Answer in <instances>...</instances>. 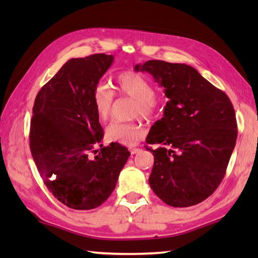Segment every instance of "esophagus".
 Returning <instances> with one entry per match:
<instances>
[{
    "label": "esophagus",
    "mask_w": 258,
    "mask_h": 258,
    "mask_svg": "<svg viewBox=\"0 0 258 258\" xmlns=\"http://www.w3.org/2000/svg\"><path fill=\"white\" fill-rule=\"evenodd\" d=\"M142 150L141 149H138V147H133V149H130V152L132 153V154H138V153H140Z\"/></svg>",
    "instance_id": "obj_1"
}]
</instances>
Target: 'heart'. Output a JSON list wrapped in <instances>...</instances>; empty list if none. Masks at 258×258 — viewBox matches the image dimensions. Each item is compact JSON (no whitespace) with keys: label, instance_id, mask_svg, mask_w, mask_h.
<instances>
[{"label":"heart","instance_id":"1","mask_svg":"<svg viewBox=\"0 0 258 258\" xmlns=\"http://www.w3.org/2000/svg\"><path fill=\"white\" fill-rule=\"evenodd\" d=\"M115 86L120 94L127 95L136 101L134 114L144 118H150L157 111L154 98V89L144 76L132 71L119 73L115 79ZM93 107L97 117L107 120L112 114L114 103V92L106 84H97L92 96ZM107 140L111 142L133 146L144 136V128L139 122H112L106 128Z\"/></svg>","mask_w":258,"mask_h":258}]
</instances>
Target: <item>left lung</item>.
Returning a JSON list of instances; mask_svg holds the SVG:
<instances>
[{
    "instance_id": "1",
    "label": "left lung",
    "mask_w": 258,
    "mask_h": 258,
    "mask_svg": "<svg viewBox=\"0 0 258 258\" xmlns=\"http://www.w3.org/2000/svg\"><path fill=\"white\" fill-rule=\"evenodd\" d=\"M134 70L150 73L168 98L146 138L157 145L146 147L154 155L151 187L169 206L199 204L221 184L236 144L233 104L189 65L151 59Z\"/></svg>"
}]
</instances>
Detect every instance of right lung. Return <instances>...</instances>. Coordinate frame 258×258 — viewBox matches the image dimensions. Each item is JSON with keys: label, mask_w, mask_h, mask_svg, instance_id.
<instances>
[{"label": "right lung", "mask_w": 258, "mask_h": 258, "mask_svg": "<svg viewBox=\"0 0 258 258\" xmlns=\"http://www.w3.org/2000/svg\"><path fill=\"white\" fill-rule=\"evenodd\" d=\"M113 59L106 54L69 59L37 93L33 106V160L48 190L73 210L103 204L131 155L118 143L98 154L94 151L103 128L93 107V91Z\"/></svg>", "instance_id": "obj_1"}]
</instances>
